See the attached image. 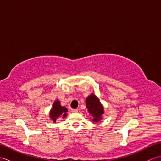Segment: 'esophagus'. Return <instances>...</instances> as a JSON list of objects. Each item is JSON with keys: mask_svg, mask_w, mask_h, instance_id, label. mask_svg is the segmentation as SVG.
I'll list each match as a JSON object with an SVG mask.
<instances>
[{"mask_svg": "<svg viewBox=\"0 0 161 161\" xmlns=\"http://www.w3.org/2000/svg\"><path fill=\"white\" fill-rule=\"evenodd\" d=\"M71 111L73 113H77L78 112V109H71Z\"/></svg>", "mask_w": 161, "mask_h": 161, "instance_id": "1", "label": "esophagus"}]
</instances>
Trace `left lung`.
<instances>
[{"instance_id": "obj_1", "label": "left lung", "mask_w": 161, "mask_h": 161, "mask_svg": "<svg viewBox=\"0 0 161 161\" xmlns=\"http://www.w3.org/2000/svg\"><path fill=\"white\" fill-rule=\"evenodd\" d=\"M86 108L93 117L92 121L97 122L101 120L102 115L104 114V107L100 102V100L94 94H91L86 97Z\"/></svg>"}]
</instances>
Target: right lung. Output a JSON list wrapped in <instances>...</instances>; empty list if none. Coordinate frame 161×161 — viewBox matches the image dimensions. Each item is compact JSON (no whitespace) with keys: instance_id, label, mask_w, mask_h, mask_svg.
I'll list each match as a JSON object with an SVG mask.
<instances>
[{"instance_id":"obj_1","label":"right lung","mask_w":161,"mask_h":161,"mask_svg":"<svg viewBox=\"0 0 161 161\" xmlns=\"http://www.w3.org/2000/svg\"><path fill=\"white\" fill-rule=\"evenodd\" d=\"M68 109L65 107H61L59 100H55L53 104V108L50 112V117L54 122H56L57 119L61 118H66L67 116Z\"/></svg>"}]
</instances>
